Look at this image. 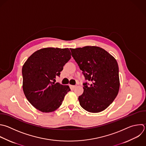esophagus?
Masks as SVG:
<instances>
[{"label":"esophagus","instance_id":"34e87169","mask_svg":"<svg viewBox=\"0 0 146 146\" xmlns=\"http://www.w3.org/2000/svg\"><path fill=\"white\" fill-rule=\"evenodd\" d=\"M76 87V86H73V85H70V88L71 90H74Z\"/></svg>","mask_w":146,"mask_h":146}]
</instances>
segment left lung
<instances>
[{
	"mask_svg": "<svg viewBox=\"0 0 146 146\" xmlns=\"http://www.w3.org/2000/svg\"><path fill=\"white\" fill-rule=\"evenodd\" d=\"M86 80L84 91L78 100L85 110L94 113L106 109L119 92L120 80L116 60L105 50L97 46L70 48Z\"/></svg>",
	"mask_w": 146,
	"mask_h": 146,
	"instance_id": "obj_1",
	"label": "left lung"
}]
</instances>
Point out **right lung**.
Returning <instances> with one entry per match:
<instances>
[{
  "mask_svg": "<svg viewBox=\"0 0 146 146\" xmlns=\"http://www.w3.org/2000/svg\"><path fill=\"white\" fill-rule=\"evenodd\" d=\"M68 48L47 47L34 52L22 67L23 90L29 102L43 112H51L62 104L70 87L55 83L71 59Z\"/></svg>",
  "mask_w": 146,
  "mask_h": 146,
  "instance_id": "obj_1",
  "label": "right lung"
}]
</instances>
